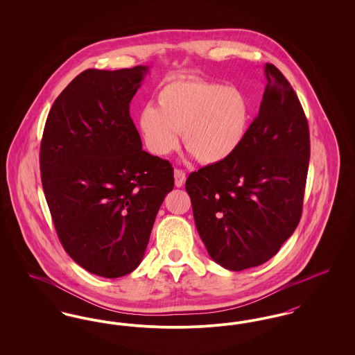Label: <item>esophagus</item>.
<instances>
[{
    "instance_id": "obj_1",
    "label": "esophagus",
    "mask_w": 355,
    "mask_h": 355,
    "mask_svg": "<svg viewBox=\"0 0 355 355\" xmlns=\"http://www.w3.org/2000/svg\"><path fill=\"white\" fill-rule=\"evenodd\" d=\"M186 181V174L184 170L175 169L174 170V184L177 187L184 186Z\"/></svg>"
}]
</instances>
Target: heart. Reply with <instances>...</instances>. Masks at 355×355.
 Listing matches in <instances>:
<instances>
[{
    "label": "heart",
    "mask_w": 355,
    "mask_h": 355,
    "mask_svg": "<svg viewBox=\"0 0 355 355\" xmlns=\"http://www.w3.org/2000/svg\"><path fill=\"white\" fill-rule=\"evenodd\" d=\"M157 107L145 105L138 130L154 155H168L180 145L205 165L227 161L243 145L252 123V103L236 87L197 77L175 78L155 93Z\"/></svg>",
    "instance_id": "b5f03b06"
}]
</instances>
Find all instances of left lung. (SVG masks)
Returning <instances> with one entry per match:
<instances>
[{"label": "left lung", "instance_id": "obj_1", "mask_svg": "<svg viewBox=\"0 0 355 355\" xmlns=\"http://www.w3.org/2000/svg\"><path fill=\"white\" fill-rule=\"evenodd\" d=\"M268 84L246 139L227 161L186 180L198 234L225 269L259 266L297 229L304 206L310 135L285 76L265 65Z\"/></svg>", "mask_w": 355, "mask_h": 355}]
</instances>
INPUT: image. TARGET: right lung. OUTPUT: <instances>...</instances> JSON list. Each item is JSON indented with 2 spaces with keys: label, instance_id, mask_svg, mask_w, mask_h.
<instances>
[{
  "label": "right lung",
  "instance_id": "right-lung-1",
  "mask_svg": "<svg viewBox=\"0 0 355 355\" xmlns=\"http://www.w3.org/2000/svg\"><path fill=\"white\" fill-rule=\"evenodd\" d=\"M146 73L85 70L55 98L41 141V181L60 242L105 278L141 263L174 186L171 164L142 150L129 113Z\"/></svg>",
  "mask_w": 355,
  "mask_h": 355
}]
</instances>
